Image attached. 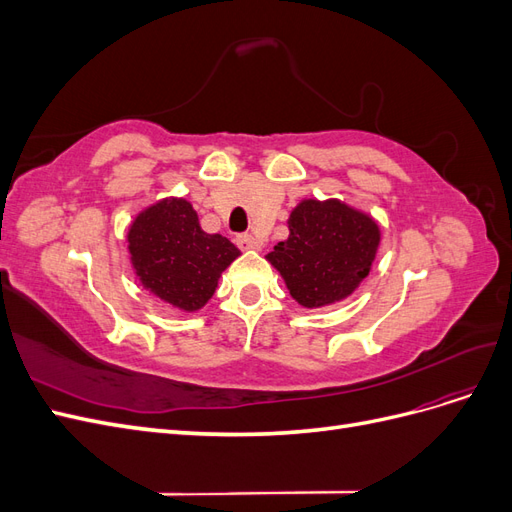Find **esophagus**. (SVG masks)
<instances>
[{
  "mask_svg": "<svg viewBox=\"0 0 512 512\" xmlns=\"http://www.w3.org/2000/svg\"><path fill=\"white\" fill-rule=\"evenodd\" d=\"M237 245L241 247V250H260V243L252 235H239Z\"/></svg>",
  "mask_w": 512,
  "mask_h": 512,
  "instance_id": "obj_1",
  "label": "esophagus"
}]
</instances>
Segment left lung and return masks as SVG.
I'll return each instance as SVG.
<instances>
[{"label": "left lung", "mask_w": 512, "mask_h": 512, "mask_svg": "<svg viewBox=\"0 0 512 512\" xmlns=\"http://www.w3.org/2000/svg\"><path fill=\"white\" fill-rule=\"evenodd\" d=\"M288 230L267 260L284 277L290 297L309 309L350 297L369 275L380 245L378 222L337 198L301 200Z\"/></svg>", "instance_id": "left-lung-1"}]
</instances>
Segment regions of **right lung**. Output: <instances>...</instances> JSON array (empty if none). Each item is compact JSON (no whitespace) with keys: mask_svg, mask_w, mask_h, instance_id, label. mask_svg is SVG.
Masks as SVG:
<instances>
[{"mask_svg":"<svg viewBox=\"0 0 512 512\" xmlns=\"http://www.w3.org/2000/svg\"><path fill=\"white\" fill-rule=\"evenodd\" d=\"M126 241L138 282L181 312L205 307L222 271L241 256L226 237L200 228L188 200L173 196L138 213Z\"/></svg>","mask_w":512,"mask_h":512,"instance_id":"obj_1","label":"right lung"}]
</instances>
